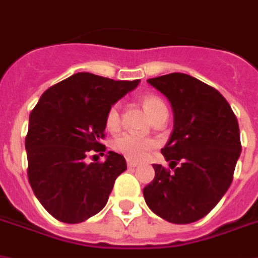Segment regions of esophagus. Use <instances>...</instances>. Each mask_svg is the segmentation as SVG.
Returning a JSON list of instances; mask_svg holds the SVG:
<instances>
[{"label":"esophagus","instance_id":"obj_1","mask_svg":"<svg viewBox=\"0 0 258 258\" xmlns=\"http://www.w3.org/2000/svg\"><path fill=\"white\" fill-rule=\"evenodd\" d=\"M126 165H127V168H136L139 163H137L136 161H132V159H127Z\"/></svg>","mask_w":258,"mask_h":258}]
</instances>
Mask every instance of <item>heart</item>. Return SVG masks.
I'll return each instance as SVG.
<instances>
[{"label": "heart", "instance_id": "1", "mask_svg": "<svg viewBox=\"0 0 258 258\" xmlns=\"http://www.w3.org/2000/svg\"><path fill=\"white\" fill-rule=\"evenodd\" d=\"M143 104L146 107L147 112L151 115V118H157L162 112H168L166 106L161 97L155 95H147L143 99ZM121 125V106L119 103H114L108 107L106 112V126L110 131H115ZM155 140H152L150 137H143L135 133H122L119 136H116L111 147L118 154H122L123 157L132 161H139L147 155L152 148L155 147Z\"/></svg>", "mask_w": 258, "mask_h": 258}]
</instances>
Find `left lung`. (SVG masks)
I'll return each mask as SVG.
<instances>
[{"instance_id":"1","label":"left lung","mask_w":258,"mask_h":258,"mask_svg":"<svg viewBox=\"0 0 258 258\" xmlns=\"http://www.w3.org/2000/svg\"><path fill=\"white\" fill-rule=\"evenodd\" d=\"M148 84L172 104L174 126L161 152L175 172L152 165L155 177L143 195L163 220L189 224L219 204L232 183L242 150L238 119L219 90L191 75L172 73Z\"/></svg>"}]
</instances>
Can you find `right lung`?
Masks as SVG:
<instances>
[{"label": "right lung", "instance_id": "1", "mask_svg": "<svg viewBox=\"0 0 258 258\" xmlns=\"http://www.w3.org/2000/svg\"><path fill=\"white\" fill-rule=\"evenodd\" d=\"M77 73L50 86L30 112L26 136L27 176L35 197L54 219L77 224L104 208L125 158L108 151L104 162L86 163L101 144L111 104L139 85ZM96 157V155H93Z\"/></svg>", "mask_w": 258, "mask_h": 258}]
</instances>
